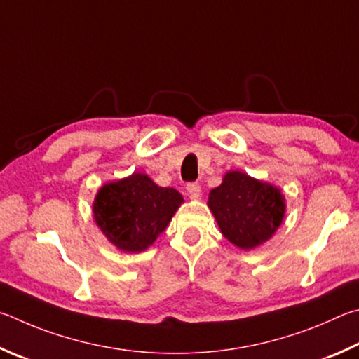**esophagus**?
Segmentation results:
<instances>
[{"label": "esophagus", "mask_w": 359, "mask_h": 359, "mask_svg": "<svg viewBox=\"0 0 359 359\" xmlns=\"http://www.w3.org/2000/svg\"><path fill=\"white\" fill-rule=\"evenodd\" d=\"M186 191H187V196H189L192 200H197V198H200V196H202V187H200V184H197V183L187 184Z\"/></svg>", "instance_id": "esophagus-1"}]
</instances>
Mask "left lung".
Instances as JSON below:
<instances>
[{"mask_svg":"<svg viewBox=\"0 0 359 359\" xmlns=\"http://www.w3.org/2000/svg\"><path fill=\"white\" fill-rule=\"evenodd\" d=\"M208 208L227 240L250 250L271 240L285 216V196L278 186L240 170L224 175L221 186L210 191Z\"/></svg>","mask_w":359,"mask_h":359,"instance_id":"obj_1","label":"left lung"}]
</instances>
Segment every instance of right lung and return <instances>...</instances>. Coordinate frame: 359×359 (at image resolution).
Returning a JSON list of instances; mask_svg holds the SVG:
<instances>
[{
	"mask_svg": "<svg viewBox=\"0 0 359 359\" xmlns=\"http://www.w3.org/2000/svg\"><path fill=\"white\" fill-rule=\"evenodd\" d=\"M184 198L157 186L148 175L132 173L99 187L93 217L102 235L123 252H143L172 221Z\"/></svg>",
	"mask_w": 359,
	"mask_h": 359,
	"instance_id": "obj_1",
	"label": "right lung"
}]
</instances>
